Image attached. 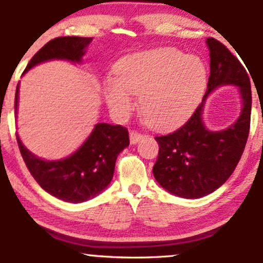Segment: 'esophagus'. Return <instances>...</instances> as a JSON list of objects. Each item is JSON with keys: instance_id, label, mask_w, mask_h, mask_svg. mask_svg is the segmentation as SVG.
Wrapping results in <instances>:
<instances>
[{"instance_id": "34e87169", "label": "esophagus", "mask_w": 263, "mask_h": 263, "mask_svg": "<svg viewBox=\"0 0 263 263\" xmlns=\"http://www.w3.org/2000/svg\"><path fill=\"white\" fill-rule=\"evenodd\" d=\"M142 138H143V136H142L141 134H138L137 131H131L129 132V141H131L132 144H136L138 143Z\"/></svg>"}]
</instances>
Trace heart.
I'll list each match as a JSON object with an SVG mask.
<instances>
[{
    "instance_id": "1",
    "label": "heart",
    "mask_w": 263,
    "mask_h": 263,
    "mask_svg": "<svg viewBox=\"0 0 263 263\" xmlns=\"http://www.w3.org/2000/svg\"><path fill=\"white\" fill-rule=\"evenodd\" d=\"M206 68L197 57L173 48L129 55L116 68V80L106 85L111 111L126 116L141 95V111L151 127H174L193 112L206 87Z\"/></svg>"
}]
</instances>
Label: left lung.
Listing matches in <instances>:
<instances>
[{"mask_svg": "<svg viewBox=\"0 0 263 263\" xmlns=\"http://www.w3.org/2000/svg\"><path fill=\"white\" fill-rule=\"evenodd\" d=\"M206 44L210 77L203 101L182 127L155 137L159 152L153 176L165 190L186 199L205 197L229 179L245 149L251 121V83L245 68L215 38H208ZM221 85L240 87L243 110L234 125L213 133L204 127L201 115L207 95Z\"/></svg>", "mask_w": 263, "mask_h": 263, "instance_id": "8db88e82", "label": "left lung"}]
</instances>
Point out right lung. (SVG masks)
Segmentation results:
<instances>
[{
	"instance_id": "add662e5",
	"label": "right lung",
	"mask_w": 263,
	"mask_h": 263,
	"mask_svg": "<svg viewBox=\"0 0 263 263\" xmlns=\"http://www.w3.org/2000/svg\"><path fill=\"white\" fill-rule=\"evenodd\" d=\"M92 38L58 37L48 42L29 60L26 71L39 63L65 59L80 63ZM18 85L14 99L17 112ZM18 148L35 182L53 197L68 203H81L96 197L110 184L117 156L129 144L127 128L98 123L77 152L60 161H44L29 152L17 136Z\"/></svg>"
}]
</instances>
